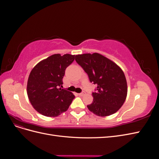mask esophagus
I'll return each instance as SVG.
<instances>
[{
    "label": "esophagus",
    "instance_id": "1",
    "mask_svg": "<svg viewBox=\"0 0 159 159\" xmlns=\"http://www.w3.org/2000/svg\"><path fill=\"white\" fill-rule=\"evenodd\" d=\"M85 94V91H82V92H81V93H79V95H80V96H84Z\"/></svg>",
    "mask_w": 159,
    "mask_h": 159
}]
</instances>
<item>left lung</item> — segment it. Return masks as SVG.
<instances>
[{"instance_id":"left-lung-1","label":"left lung","mask_w":159,"mask_h":159,"mask_svg":"<svg viewBox=\"0 0 159 159\" xmlns=\"http://www.w3.org/2000/svg\"><path fill=\"white\" fill-rule=\"evenodd\" d=\"M75 61L88 75L91 83L97 85L92 93L90 111L100 117L116 113L127 98V84L123 70L116 64L98 53L75 56Z\"/></svg>"}]
</instances>
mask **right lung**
<instances>
[{
	"mask_svg": "<svg viewBox=\"0 0 159 159\" xmlns=\"http://www.w3.org/2000/svg\"><path fill=\"white\" fill-rule=\"evenodd\" d=\"M75 55H52L32 70L27 83L28 99L38 113L46 117H57L66 111L75 96L70 91L58 88L63 84L65 70Z\"/></svg>",
	"mask_w": 159,
	"mask_h": 159,
	"instance_id": "right-lung-1",
	"label": "right lung"
}]
</instances>
